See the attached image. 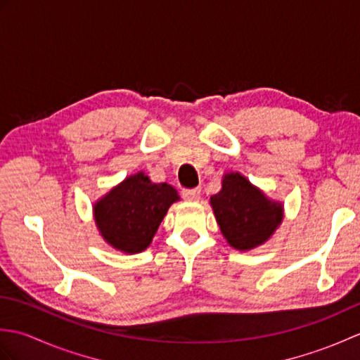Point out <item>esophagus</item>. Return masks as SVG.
Returning <instances> with one entry per match:
<instances>
[{
  "label": "esophagus",
  "instance_id": "esophagus-1",
  "mask_svg": "<svg viewBox=\"0 0 360 360\" xmlns=\"http://www.w3.org/2000/svg\"><path fill=\"white\" fill-rule=\"evenodd\" d=\"M201 196V188H186L182 190V198L187 201H198Z\"/></svg>",
  "mask_w": 360,
  "mask_h": 360
}]
</instances>
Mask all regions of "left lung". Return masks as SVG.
Wrapping results in <instances>:
<instances>
[{
  "instance_id": "left-lung-1",
  "label": "left lung",
  "mask_w": 360,
  "mask_h": 360,
  "mask_svg": "<svg viewBox=\"0 0 360 360\" xmlns=\"http://www.w3.org/2000/svg\"><path fill=\"white\" fill-rule=\"evenodd\" d=\"M210 205L221 233L238 250L266 243L283 221L281 202L269 200L240 173L223 176V187L210 196Z\"/></svg>"
}]
</instances>
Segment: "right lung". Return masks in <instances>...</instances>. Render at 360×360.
<instances>
[{"instance_id": "1", "label": "right lung", "mask_w": 360, "mask_h": 360, "mask_svg": "<svg viewBox=\"0 0 360 360\" xmlns=\"http://www.w3.org/2000/svg\"><path fill=\"white\" fill-rule=\"evenodd\" d=\"M179 195L167 182L155 184L143 172L128 176L94 204V219L103 240L125 254L150 246L167 210Z\"/></svg>"}]
</instances>
